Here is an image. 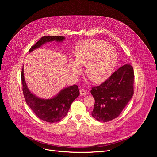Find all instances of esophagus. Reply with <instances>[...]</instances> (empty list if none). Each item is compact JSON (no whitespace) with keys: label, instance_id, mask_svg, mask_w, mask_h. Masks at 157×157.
Segmentation results:
<instances>
[{"label":"esophagus","instance_id":"obj_1","mask_svg":"<svg viewBox=\"0 0 157 157\" xmlns=\"http://www.w3.org/2000/svg\"><path fill=\"white\" fill-rule=\"evenodd\" d=\"M87 94V91L85 90L84 89H80V94L81 96H86Z\"/></svg>","mask_w":157,"mask_h":157}]
</instances>
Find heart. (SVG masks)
<instances>
[{"label":"heart","mask_w":157,"mask_h":157,"mask_svg":"<svg viewBox=\"0 0 157 157\" xmlns=\"http://www.w3.org/2000/svg\"><path fill=\"white\" fill-rule=\"evenodd\" d=\"M76 62L70 61L73 73L81 71L80 66H86V75L94 83L106 80L113 71L117 62L114 48L100 40L82 41L76 47Z\"/></svg>","instance_id":"heart-1"}]
</instances>
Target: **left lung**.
<instances>
[{"instance_id":"obj_1","label":"left lung","mask_w":157,"mask_h":157,"mask_svg":"<svg viewBox=\"0 0 157 157\" xmlns=\"http://www.w3.org/2000/svg\"><path fill=\"white\" fill-rule=\"evenodd\" d=\"M133 67L125 64L91 93L95 103L92 116L98 121L108 122L117 117L133 94Z\"/></svg>"}]
</instances>
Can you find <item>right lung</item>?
<instances>
[{
	"instance_id": "1",
	"label": "right lung",
	"mask_w": 157,
	"mask_h": 157,
	"mask_svg": "<svg viewBox=\"0 0 157 157\" xmlns=\"http://www.w3.org/2000/svg\"><path fill=\"white\" fill-rule=\"evenodd\" d=\"M62 36H44L41 37L29 50V52L40 47L47 42L56 41H63ZM21 79L23 86V93L27 105L31 108L36 116L47 122H56L63 119L68 113L71 104L79 95V90L76 84L66 87L54 98L48 99L39 98L32 94L27 87L24 73V68L21 73Z\"/></svg>"
}]
</instances>
